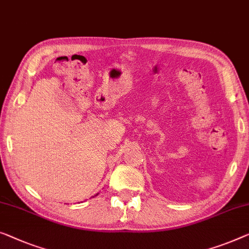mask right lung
Masks as SVG:
<instances>
[{
  "label": "right lung",
  "instance_id": "obj_1",
  "mask_svg": "<svg viewBox=\"0 0 249 249\" xmlns=\"http://www.w3.org/2000/svg\"><path fill=\"white\" fill-rule=\"evenodd\" d=\"M96 196H97V195H96Z\"/></svg>",
  "mask_w": 249,
  "mask_h": 249
}]
</instances>
